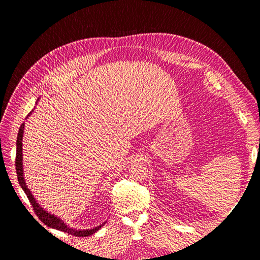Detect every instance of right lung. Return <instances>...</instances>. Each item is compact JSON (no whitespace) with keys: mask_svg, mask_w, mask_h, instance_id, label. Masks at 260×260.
Returning a JSON list of instances; mask_svg holds the SVG:
<instances>
[{"mask_svg":"<svg viewBox=\"0 0 260 260\" xmlns=\"http://www.w3.org/2000/svg\"><path fill=\"white\" fill-rule=\"evenodd\" d=\"M30 114H31V112H30ZM23 127H25V123H21L20 128H19V131H18V136H17L16 160H15V166H16L18 182H19L22 190L25 191L27 198H28L31 205H32V208H34V210L36 212V215L38 216V218L40 219L41 221L45 225H48L49 228H53V229H57L59 231L66 232L68 234L75 235V237H89V235H92L93 233H95L96 231H99L101 228L103 226L105 223H102L99 226L93 228V229H90V230L89 229L88 230H74V229H70V228L67 226L66 223L62 222L59 218L55 217L54 215H51L50 212H48V211H45L36 202V199L34 198L32 194H31L30 190L27 187V185L25 183V180H23V174H22V136H23Z\"/></svg>","mask_w":260,"mask_h":260,"instance_id":"add662e5","label":"right lung"}]
</instances>
